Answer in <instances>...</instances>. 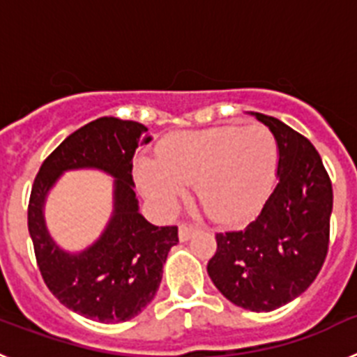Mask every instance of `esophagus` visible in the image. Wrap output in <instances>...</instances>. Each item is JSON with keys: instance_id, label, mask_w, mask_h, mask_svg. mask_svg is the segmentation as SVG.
<instances>
[{"instance_id": "obj_1", "label": "esophagus", "mask_w": 357, "mask_h": 357, "mask_svg": "<svg viewBox=\"0 0 357 357\" xmlns=\"http://www.w3.org/2000/svg\"><path fill=\"white\" fill-rule=\"evenodd\" d=\"M193 234H195L193 227H189V225L178 227V239H181V241H188V239H191V236Z\"/></svg>"}]
</instances>
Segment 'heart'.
Wrapping results in <instances>:
<instances>
[{
	"mask_svg": "<svg viewBox=\"0 0 357 357\" xmlns=\"http://www.w3.org/2000/svg\"><path fill=\"white\" fill-rule=\"evenodd\" d=\"M279 144L263 125L175 132L160 141L157 160L139 157L134 175L144 197L169 211L195 184L198 202L213 220L247 222L272 193Z\"/></svg>",
	"mask_w": 357,
	"mask_h": 357,
	"instance_id": "1",
	"label": "heart"
}]
</instances>
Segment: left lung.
I'll use <instances>...</instances> for the list:
<instances>
[{
	"mask_svg": "<svg viewBox=\"0 0 357 357\" xmlns=\"http://www.w3.org/2000/svg\"><path fill=\"white\" fill-rule=\"evenodd\" d=\"M279 144V184L254 222L216 234L207 273L227 301L273 311L317 279L329 248L333 185L317 148L272 116L252 112Z\"/></svg>",
	"mask_w": 357,
	"mask_h": 357,
	"instance_id": "8db88e82",
	"label": "left lung"
}]
</instances>
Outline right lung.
<instances>
[{"mask_svg":"<svg viewBox=\"0 0 357 357\" xmlns=\"http://www.w3.org/2000/svg\"><path fill=\"white\" fill-rule=\"evenodd\" d=\"M151 135L137 121L100 118L66 137L43 162L28 204V230L50 291L75 313L103 324L127 321L153 301L176 227L151 225L139 213L132 159ZM100 169L115 178L113 216L102 236L82 252H68L49 236L43 204L64 171Z\"/></svg>","mask_w":357,"mask_h":357,"instance_id":"right-lung-1","label":"right lung"}]
</instances>
